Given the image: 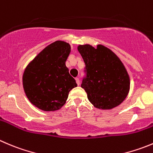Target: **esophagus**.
<instances>
[{
	"mask_svg": "<svg viewBox=\"0 0 153 153\" xmlns=\"http://www.w3.org/2000/svg\"><path fill=\"white\" fill-rule=\"evenodd\" d=\"M75 81H76L77 84H78V85H79V84H80V80H79V78H75Z\"/></svg>",
	"mask_w": 153,
	"mask_h": 153,
	"instance_id": "34e87169",
	"label": "esophagus"
}]
</instances>
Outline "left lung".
I'll return each mask as SVG.
<instances>
[{
	"mask_svg": "<svg viewBox=\"0 0 153 153\" xmlns=\"http://www.w3.org/2000/svg\"><path fill=\"white\" fill-rule=\"evenodd\" d=\"M85 67L81 87L89 101L99 109H111L120 105L129 91V77L117 56L102 45L97 48L79 45Z\"/></svg>",
	"mask_w": 153,
	"mask_h": 153,
	"instance_id": "obj_1",
	"label": "left lung"
}]
</instances>
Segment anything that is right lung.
Segmentation results:
<instances>
[{"instance_id": "right-lung-1", "label": "right lung", "mask_w": 153, "mask_h": 153, "mask_svg": "<svg viewBox=\"0 0 153 153\" xmlns=\"http://www.w3.org/2000/svg\"><path fill=\"white\" fill-rule=\"evenodd\" d=\"M70 51L69 44L56 41L44 48L25 69L24 90L31 103L39 109H60L69 91L77 87L66 66Z\"/></svg>"}]
</instances>
